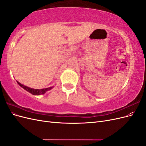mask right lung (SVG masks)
Here are the masks:
<instances>
[{"label":"right lung","instance_id":"right-lung-1","mask_svg":"<svg viewBox=\"0 0 146 146\" xmlns=\"http://www.w3.org/2000/svg\"><path fill=\"white\" fill-rule=\"evenodd\" d=\"M17 83L19 84V85L20 86H21L23 88H24V90H25L29 92L30 93L32 94L33 95H40V94H44L45 92L48 90H51L53 87H50V88H44V89H41V90H39V89H33V88H29L26 86H24L23 85H22L21 83H20L19 82H18L17 81Z\"/></svg>","mask_w":146,"mask_h":146}]
</instances>
